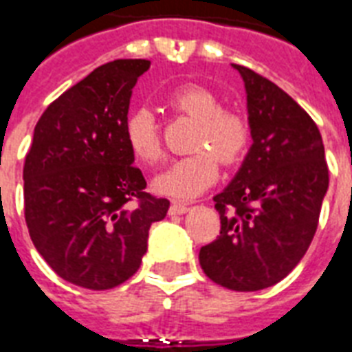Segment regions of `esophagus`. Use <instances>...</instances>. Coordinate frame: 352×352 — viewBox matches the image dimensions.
Instances as JSON below:
<instances>
[{"label": "esophagus", "mask_w": 352, "mask_h": 352, "mask_svg": "<svg viewBox=\"0 0 352 352\" xmlns=\"http://www.w3.org/2000/svg\"><path fill=\"white\" fill-rule=\"evenodd\" d=\"M186 210H188V205H186V203L175 201L171 203V207H169V214H184Z\"/></svg>", "instance_id": "obj_1"}]
</instances>
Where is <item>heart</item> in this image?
<instances>
[{"instance_id":"b5f03b06","label":"heart","mask_w":352,"mask_h":352,"mask_svg":"<svg viewBox=\"0 0 352 352\" xmlns=\"http://www.w3.org/2000/svg\"><path fill=\"white\" fill-rule=\"evenodd\" d=\"M166 104L197 121L192 140L194 153L169 164L153 184L164 196L196 197L216 183L220 160L233 166L244 156L252 140V123L244 111L222 106V98L199 83H184L173 89L166 96ZM124 140L140 162L153 164L162 155L160 129L155 113L145 106L134 108L126 116Z\"/></svg>"}]
</instances>
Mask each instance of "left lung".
Returning a JSON list of instances; mask_svg holds the SVG:
<instances>
[{
  "label": "left lung",
  "mask_w": 352,
  "mask_h": 352,
  "mask_svg": "<svg viewBox=\"0 0 352 352\" xmlns=\"http://www.w3.org/2000/svg\"><path fill=\"white\" fill-rule=\"evenodd\" d=\"M242 74L254 145L228 188L214 196L220 235L199 265L231 291L270 287L295 269L314 241L329 188L321 132L304 108L248 67Z\"/></svg>",
  "instance_id": "left-lung-1"
}]
</instances>
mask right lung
<instances>
[{"label": "right lung", "instance_id": "1", "mask_svg": "<svg viewBox=\"0 0 352 352\" xmlns=\"http://www.w3.org/2000/svg\"><path fill=\"white\" fill-rule=\"evenodd\" d=\"M147 59L95 69L44 110L23 164L30 236L57 276L106 291L136 274L153 222L169 209L145 192L124 140L132 87Z\"/></svg>", "mask_w": 352, "mask_h": 352}]
</instances>
